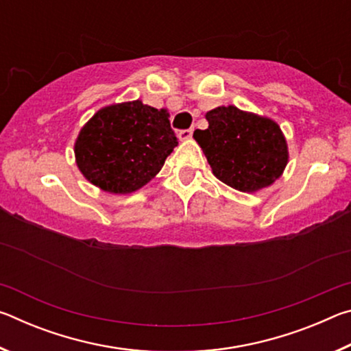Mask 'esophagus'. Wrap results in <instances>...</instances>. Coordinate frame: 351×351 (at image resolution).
Wrapping results in <instances>:
<instances>
[{
  "mask_svg": "<svg viewBox=\"0 0 351 351\" xmlns=\"http://www.w3.org/2000/svg\"><path fill=\"white\" fill-rule=\"evenodd\" d=\"M192 134H193V130H192V128H189V130H181V132L178 133V136H180V139H181V141H189L190 138H192Z\"/></svg>",
  "mask_w": 351,
  "mask_h": 351,
  "instance_id": "1",
  "label": "esophagus"
}]
</instances>
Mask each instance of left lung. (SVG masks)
<instances>
[{"instance_id":"left-lung-1","label":"left lung","mask_w":351,"mask_h":351,"mask_svg":"<svg viewBox=\"0 0 351 351\" xmlns=\"http://www.w3.org/2000/svg\"><path fill=\"white\" fill-rule=\"evenodd\" d=\"M209 128L193 138L219 181L240 192H257L274 182L288 162V145L280 127L268 117L234 105L206 114Z\"/></svg>"}]
</instances>
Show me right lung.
<instances>
[{"instance_id":"right-lung-1","label":"right lung","mask_w":351,"mask_h":351,"mask_svg":"<svg viewBox=\"0 0 351 351\" xmlns=\"http://www.w3.org/2000/svg\"><path fill=\"white\" fill-rule=\"evenodd\" d=\"M178 145L169 112L141 100L99 110L80 130L77 167L110 193H132L156 176Z\"/></svg>"}]
</instances>
